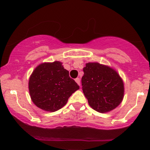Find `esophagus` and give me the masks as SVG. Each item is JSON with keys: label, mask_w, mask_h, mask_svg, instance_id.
I'll list each match as a JSON object with an SVG mask.
<instances>
[{"label": "esophagus", "mask_w": 150, "mask_h": 150, "mask_svg": "<svg viewBox=\"0 0 150 150\" xmlns=\"http://www.w3.org/2000/svg\"><path fill=\"white\" fill-rule=\"evenodd\" d=\"M75 82H76V83H78V85H79V86H80V78H77L76 79H75Z\"/></svg>", "instance_id": "1"}]
</instances>
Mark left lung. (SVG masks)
Here are the masks:
<instances>
[{
    "instance_id": "1",
    "label": "left lung",
    "mask_w": 150,
    "mask_h": 150,
    "mask_svg": "<svg viewBox=\"0 0 150 150\" xmlns=\"http://www.w3.org/2000/svg\"><path fill=\"white\" fill-rule=\"evenodd\" d=\"M83 72V91L93 109L107 113L121 103L124 95V82L114 69L98 62H88Z\"/></svg>"
}]
</instances>
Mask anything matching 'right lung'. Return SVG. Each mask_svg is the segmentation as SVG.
I'll list each match as a JSON object with an SVG mask.
<instances>
[{
  "mask_svg": "<svg viewBox=\"0 0 150 150\" xmlns=\"http://www.w3.org/2000/svg\"><path fill=\"white\" fill-rule=\"evenodd\" d=\"M79 88L59 61L39 64L29 80V94L33 103L38 108L50 112L62 108L70 96Z\"/></svg>",
  "mask_w": 150,
  "mask_h": 150,
  "instance_id": "right-lung-1",
  "label": "right lung"
}]
</instances>
